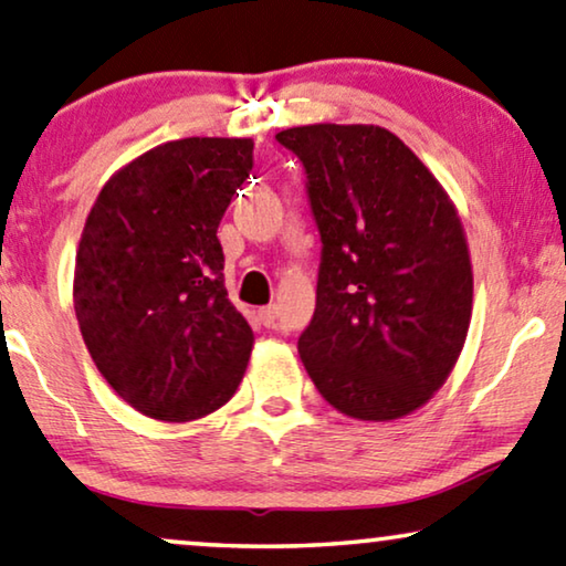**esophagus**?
<instances>
[{"mask_svg":"<svg viewBox=\"0 0 566 566\" xmlns=\"http://www.w3.org/2000/svg\"><path fill=\"white\" fill-rule=\"evenodd\" d=\"M276 317H280V310H276V305H269V307L259 310V321H261V325H266V328H274Z\"/></svg>","mask_w":566,"mask_h":566,"instance_id":"esophagus-1","label":"esophagus"}]
</instances>
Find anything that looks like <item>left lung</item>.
<instances>
[{
  "label": "left lung",
  "instance_id": "left-lung-1",
  "mask_svg": "<svg viewBox=\"0 0 566 566\" xmlns=\"http://www.w3.org/2000/svg\"><path fill=\"white\" fill-rule=\"evenodd\" d=\"M276 140L305 166L323 241L300 359L344 416H410L449 379L472 323V259L457 205L387 127L317 123Z\"/></svg>",
  "mask_w": 566,
  "mask_h": 566
}]
</instances>
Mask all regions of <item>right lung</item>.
Returning a JSON list of instances; mask_svg holds the SVG:
<instances>
[{
    "label": "right lung",
    "mask_w": 566,
    "mask_h": 566,
    "mask_svg": "<svg viewBox=\"0 0 566 566\" xmlns=\"http://www.w3.org/2000/svg\"><path fill=\"white\" fill-rule=\"evenodd\" d=\"M253 166L251 138H181L105 181L74 266L78 331L143 416L187 423L241 385L253 331L228 300L218 226Z\"/></svg>",
    "instance_id": "add662e5"
}]
</instances>
